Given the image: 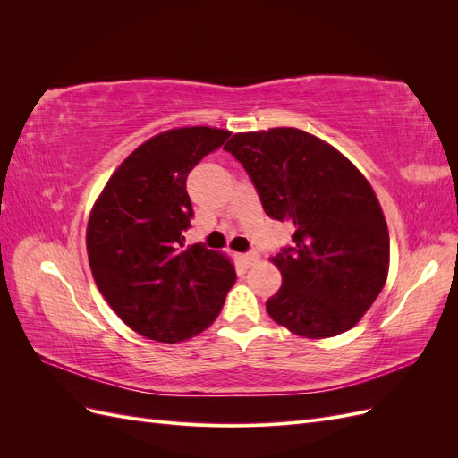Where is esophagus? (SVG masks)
I'll list each match as a JSON object with an SVG mask.
<instances>
[{
  "instance_id": "obj_1",
  "label": "esophagus",
  "mask_w": 458,
  "mask_h": 458,
  "mask_svg": "<svg viewBox=\"0 0 458 458\" xmlns=\"http://www.w3.org/2000/svg\"><path fill=\"white\" fill-rule=\"evenodd\" d=\"M239 261H241V266L242 267H250V266H254V263L258 261V254L256 252H246V254H239Z\"/></svg>"
}]
</instances>
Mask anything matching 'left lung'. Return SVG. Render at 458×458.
Instances as JSON below:
<instances>
[{"instance_id":"obj_1","label":"left lung","mask_w":458,"mask_h":458,"mask_svg":"<svg viewBox=\"0 0 458 458\" xmlns=\"http://www.w3.org/2000/svg\"><path fill=\"white\" fill-rule=\"evenodd\" d=\"M246 170L263 210L294 227L273 258L283 286L266 303L273 321L306 338L350 330L384 288L390 234L363 174L296 128L237 133L224 147Z\"/></svg>"}]
</instances>
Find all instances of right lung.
<instances>
[{
    "label": "right lung",
    "instance_id": "add662e5",
    "mask_svg": "<svg viewBox=\"0 0 458 458\" xmlns=\"http://www.w3.org/2000/svg\"><path fill=\"white\" fill-rule=\"evenodd\" d=\"M229 135L199 126L152 137L120 164L93 206L86 237L93 279L122 321L150 340L199 335L237 281L225 256L183 244L195 216L187 175Z\"/></svg>",
    "mask_w": 458,
    "mask_h": 458
}]
</instances>
